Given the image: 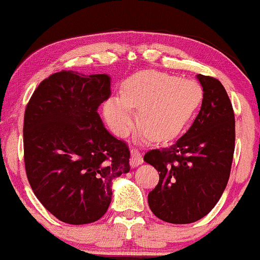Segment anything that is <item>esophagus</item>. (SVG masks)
Segmentation results:
<instances>
[{
  "instance_id": "1",
  "label": "esophagus",
  "mask_w": 260,
  "mask_h": 260,
  "mask_svg": "<svg viewBox=\"0 0 260 260\" xmlns=\"http://www.w3.org/2000/svg\"><path fill=\"white\" fill-rule=\"evenodd\" d=\"M142 155L140 153L139 149L136 148H133L131 149V158H130V166L133 168H136L139 166H141L142 164Z\"/></svg>"
}]
</instances>
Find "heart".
I'll list each match as a JSON object with an SVG mask.
<instances>
[{
    "instance_id": "1",
    "label": "heart",
    "mask_w": 260,
    "mask_h": 260,
    "mask_svg": "<svg viewBox=\"0 0 260 260\" xmlns=\"http://www.w3.org/2000/svg\"><path fill=\"white\" fill-rule=\"evenodd\" d=\"M202 100V87L194 80L143 70L124 82L121 99L107 101L105 115L112 130L125 137L135 123L131 109H139V126L152 140L167 141L187 126Z\"/></svg>"
}]
</instances>
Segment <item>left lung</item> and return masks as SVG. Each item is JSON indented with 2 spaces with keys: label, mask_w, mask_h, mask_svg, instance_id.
<instances>
[{
  "label": "left lung",
  "mask_w": 260,
  "mask_h": 260,
  "mask_svg": "<svg viewBox=\"0 0 260 260\" xmlns=\"http://www.w3.org/2000/svg\"><path fill=\"white\" fill-rule=\"evenodd\" d=\"M202 107L193 124L176 142L143 157L159 173L148 206L160 220L194 222L214 208L230 178L235 151V114L218 79L198 74Z\"/></svg>",
  "instance_id": "1"
}]
</instances>
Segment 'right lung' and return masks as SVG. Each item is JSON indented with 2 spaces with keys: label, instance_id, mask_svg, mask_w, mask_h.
I'll list each match as a JSON object with an SVG mask.
<instances>
[{
  "label": "right lung",
  "instance_id": "add662e5",
  "mask_svg": "<svg viewBox=\"0 0 260 260\" xmlns=\"http://www.w3.org/2000/svg\"><path fill=\"white\" fill-rule=\"evenodd\" d=\"M111 78L62 70L40 82L24 114V163L34 193L72 225L106 214L112 180L130 170V149L103 126L97 109Z\"/></svg>",
  "mask_w": 260,
  "mask_h": 260
}]
</instances>
